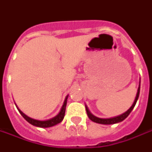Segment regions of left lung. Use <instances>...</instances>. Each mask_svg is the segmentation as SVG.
Returning a JSON list of instances; mask_svg holds the SVG:
<instances>
[{"label":"left lung","mask_w":152,"mask_h":152,"mask_svg":"<svg viewBox=\"0 0 152 152\" xmlns=\"http://www.w3.org/2000/svg\"><path fill=\"white\" fill-rule=\"evenodd\" d=\"M140 84H139V88H138V90H137V95H136V98H135V100L133 102V103L131 106L129 110L127 111H125V113H121L120 115L116 116V117H113V118H98L96 116L93 115L92 113H91L89 109L87 106V105H85L86 107V111H87V113H88V118H90L91 120L94 121L95 123H98V124H102V125H113V124H116V123H119L121 121H122L127 118L128 116L129 115V113H131V111L133 110L134 108L135 105L137 103V100H138V98H139L140 95Z\"/></svg>","instance_id":"8db88e82"}]
</instances>
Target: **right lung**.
Returning a JSON list of instances; mask_svg holds the SVG:
<instances>
[{
  "label": "right lung",
  "instance_id": "right-lung-1",
  "mask_svg": "<svg viewBox=\"0 0 152 152\" xmlns=\"http://www.w3.org/2000/svg\"><path fill=\"white\" fill-rule=\"evenodd\" d=\"M68 97H69V95H67L65 97V99L64 101V103L62 105L61 109L57 115L53 117V118H50V119H48V120H44V121H40V120H36V119H34V118H31L28 117L27 115H26L25 113H23L22 111L20 110V109L18 108V106H15L17 107L18 110L20 113V114L23 117L25 120L28 121L30 124H31L32 125L34 126H36V127H40V128H49L52 127V126H54V125L59 124L60 122H61L62 120L64 119V113H65V109H66V105H67V99H68Z\"/></svg>",
  "mask_w": 152,
  "mask_h": 152
}]
</instances>
